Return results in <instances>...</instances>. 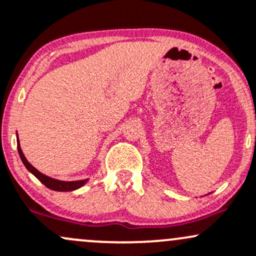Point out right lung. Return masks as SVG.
I'll list each match as a JSON object with an SVG mask.
<instances>
[{
	"instance_id": "obj_1",
	"label": "right lung",
	"mask_w": 256,
	"mask_h": 256,
	"mask_svg": "<svg viewBox=\"0 0 256 256\" xmlns=\"http://www.w3.org/2000/svg\"><path fill=\"white\" fill-rule=\"evenodd\" d=\"M16 146H18L19 156H20L22 162H23L25 168H26V169L29 170L30 172H32V175L38 180V181H41V184H44V186H46L47 188H50V190H58V192H70V190H78V188L82 187L84 184L88 181V178L78 180V181H60V180H56V178H50V176L44 175V174L40 172L38 169H35V168H34L32 165L28 162L26 158H25L23 150H22V148H20V143H19L18 134H16Z\"/></svg>"
}]
</instances>
